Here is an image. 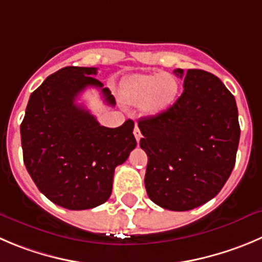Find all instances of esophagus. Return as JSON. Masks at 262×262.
<instances>
[{
	"instance_id": "34e87169",
	"label": "esophagus",
	"mask_w": 262,
	"mask_h": 262,
	"mask_svg": "<svg viewBox=\"0 0 262 262\" xmlns=\"http://www.w3.org/2000/svg\"><path fill=\"white\" fill-rule=\"evenodd\" d=\"M134 135H135V139H136V141H140V139L143 138V135H141V131H140V128H139L138 127V124H136L135 126V128H134Z\"/></svg>"
}]
</instances>
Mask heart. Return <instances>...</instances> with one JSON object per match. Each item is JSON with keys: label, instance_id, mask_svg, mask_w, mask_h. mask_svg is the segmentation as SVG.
Returning <instances> with one entry per match:
<instances>
[{"label": "heart", "instance_id": "b5f03b06", "mask_svg": "<svg viewBox=\"0 0 262 262\" xmlns=\"http://www.w3.org/2000/svg\"><path fill=\"white\" fill-rule=\"evenodd\" d=\"M179 82L170 73L133 74L122 87V100L128 105H138L144 116H158L175 103Z\"/></svg>", "mask_w": 262, "mask_h": 262}]
</instances>
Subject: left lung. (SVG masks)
I'll list each match as a JSON object with an SVG mask.
<instances>
[{"label":"left lung","instance_id":"8db88e82","mask_svg":"<svg viewBox=\"0 0 262 262\" xmlns=\"http://www.w3.org/2000/svg\"><path fill=\"white\" fill-rule=\"evenodd\" d=\"M184 91L172 106L139 121L148 156L145 189L162 208L189 211L217 195L235 164L241 127L234 96L212 73L176 69Z\"/></svg>","mask_w":262,"mask_h":262}]
</instances>
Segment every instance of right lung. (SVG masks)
Here are the masks:
<instances>
[{"instance_id":"1","label":"right lung","mask_w":262,"mask_h":262,"mask_svg":"<svg viewBox=\"0 0 262 262\" xmlns=\"http://www.w3.org/2000/svg\"><path fill=\"white\" fill-rule=\"evenodd\" d=\"M98 68L66 67L32 92L20 124L27 171L38 190L68 210H90L108 201L116 167L136 146L134 121L117 128L100 126L76 99L98 87L109 105L116 100L94 78Z\"/></svg>"}]
</instances>
